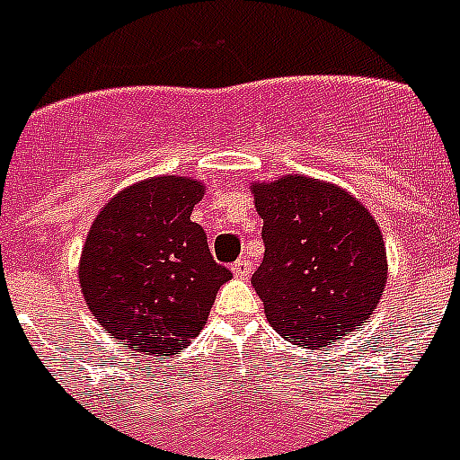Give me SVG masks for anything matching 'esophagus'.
I'll return each mask as SVG.
<instances>
[{
    "label": "esophagus",
    "mask_w": 460,
    "mask_h": 460,
    "mask_svg": "<svg viewBox=\"0 0 460 460\" xmlns=\"http://www.w3.org/2000/svg\"><path fill=\"white\" fill-rule=\"evenodd\" d=\"M233 271L237 279H249L251 271H253V262H251L249 258H239L233 265Z\"/></svg>",
    "instance_id": "obj_1"
}]
</instances>
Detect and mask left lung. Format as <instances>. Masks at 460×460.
<instances>
[{
	"mask_svg": "<svg viewBox=\"0 0 460 460\" xmlns=\"http://www.w3.org/2000/svg\"><path fill=\"white\" fill-rule=\"evenodd\" d=\"M253 193L265 258L251 283L271 327L315 350L355 332L387 280V251L368 209L302 174L258 184Z\"/></svg>",
	"mask_w": 460,
	"mask_h": 460,
	"instance_id": "1",
	"label": "left lung"
}]
</instances>
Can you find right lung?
Here are the masks:
<instances>
[{
  "label": "right lung",
  "mask_w": 460,
  "mask_h": 460,
  "mask_svg": "<svg viewBox=\"0 0 460 460\" xmlns=\"http://www.w3.org/2000/svg\"><path fill=\"white\" fill-rule=\"evenodd\" d=\"M205 189L156 177L117 193L84 242L80 286L112 339L154 357L177 355L209 315L230 270L218 265L202 226L190 221Z\"/></svg>",
  "instance_id": "right-lung-1"
}]
</instances>
